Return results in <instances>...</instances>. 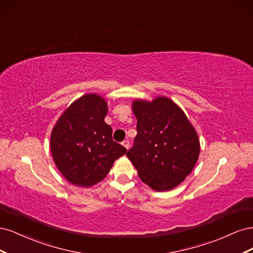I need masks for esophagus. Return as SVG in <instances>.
<instances>
[{"mask_svg":"<svg viewBox=\"0 0 253 253\" xmlns=\"http://www.w3.org/2000/svg\"><path fill=\"white\" fill-rule=\"evenodd\" d=\"M121 144L124 145V147H125L126 150L129 148V141H128V140H124V141H122Z\"/></svg>","mask_w":253,"mask_h":253,"instance_id":"obj_1","label":"esophagus"}]
</instances>
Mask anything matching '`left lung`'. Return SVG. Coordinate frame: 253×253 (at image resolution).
Segmentation results:
<instances>
[{
	"instance_id": "8db88e82",
	"label": "left lung",
	"mask_w": 253,
	"mask_h": 253,
	"mask_svg": "<svg viewBox=\"0 0 253 253\" xmlns=\"http://www.w3.org/2000/svg\"><path fill=\"white\" fill-rule=\"evenodd\" d=\"M137 135L126 157L140 179L155 191H168L185 180L200 156V140L186 114L167 97L135 100Z\"/></svg>"
}]
</instances>
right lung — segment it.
Masks as SVG:
<instances>
[{"label": "right lung", "instance_id": "1", "mask_svg": "<svg viewBox=\"0 0 253 253\" xmlns=\"http://www.w3.org/2000/svg\"><path fill=\"white\" fill-rule=\"evenodd\" d=\"M108 104L96 94L74 101L61 115L50 136V151L66 180L79 187L101 181L114 162L126 149L113 140L112 127L104 122Z\"/></svg>", "mask_w": 253, "mask_h": 253}]
</instances>
